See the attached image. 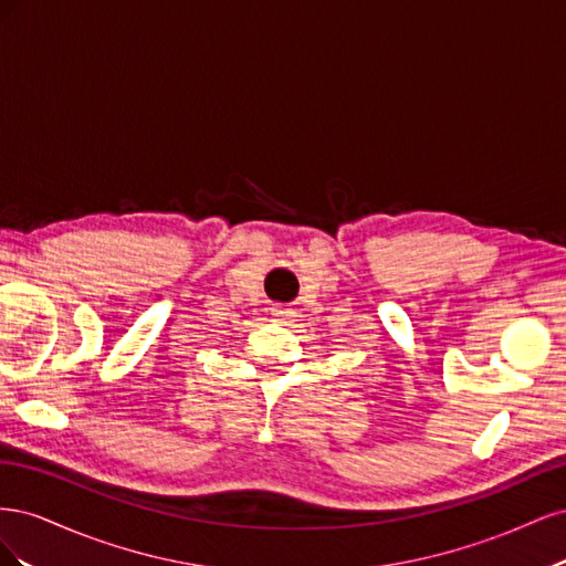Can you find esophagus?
I'll use <instances>...</instances> for the list:
<instances>
[{"instance_id":"1","label":"esophagus","mask_w":566,"mask_h":566,"mask_svg":"<svg viewBox=\"0 0 566 566\" xmlns=\"http://www.w3.org/2000/svg\"><path fill=\"white\" fill-rule=\"evenodd\" d=\"M287 310H283V306H273V310H271V316L273 318H276V321H285L287 318Z\"/></svg>"}]
</instances>
